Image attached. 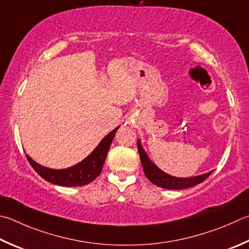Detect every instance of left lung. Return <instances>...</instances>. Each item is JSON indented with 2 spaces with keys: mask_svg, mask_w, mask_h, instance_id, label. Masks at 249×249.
Here are the masks:
<instances>
[{
  "mask_svg": "<svg viewBox=\"0 0 249 249\" xmlns=\"http://www.w3.org/2000/svg\"><path fill=\"white\" fill-rule=\"evenodd\" d=\"M137 148L140 157V162H142L143 173L147 176V178L150 180L152 184L157 185V186L166 188V189H184L188 187H193L197 184L202 183L208 176H209L212 172L210 171L208 173L193 176V178H175L166 174L165 172L161 171L158 166L153 163V162L149 159L148 155L144 151V149L142 146V142L138 139L137 142Z\"/></svg>",
  "mask_w": 249,
  "mask_h": 249,
  "instance_id": "left-lung-1",
  "label": "left lung"
}]
</instances>
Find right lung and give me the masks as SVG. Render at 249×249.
Listing matches in <instances>:
<instances>
[{"instance_id": "1", "label": "right lung", "mask_w": 249, "mask_h": 249, "mask_svg": "<svg viewBox=\"0 0 249 249\" xmlns=\"http://www.w3.org/2000/svg\"><path fill=\"white\" fill-rule=\"evenodd\" d=\"M119 127L114 128L111 133L107 134L87 158H85L83 161L71 166V168L61 170L46 168V166L40 165L34 161L28 155H26L27 160L29 161L34 170L42 178L50 183L69 187L84 186V185L91 183L101 173L103 164H105V161L107 159V151H109L112 140L114 138Z\"/></svg>"}]
</instances>
